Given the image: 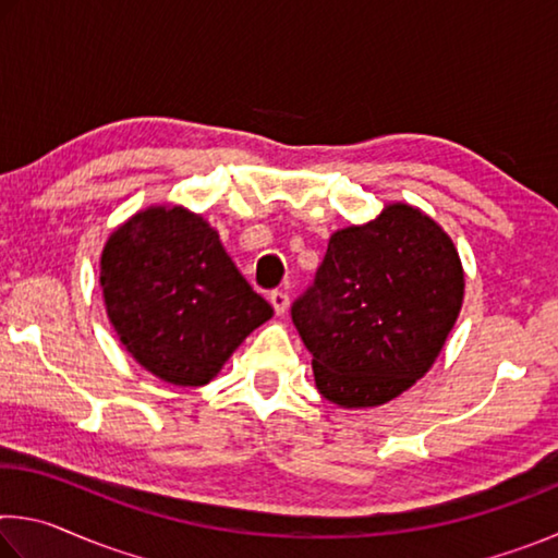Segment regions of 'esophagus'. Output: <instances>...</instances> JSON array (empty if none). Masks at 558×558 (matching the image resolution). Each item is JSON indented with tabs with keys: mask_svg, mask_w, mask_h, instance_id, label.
I'll list each match as a JSON object with an SVG mask.
<instances>
[{
	"mask_svg": "<svg viewBox=\"0 0 558 558\" xmlns=\"http://www.w3.org/2000/svg\"><path fill=\"white\" fill-rule=\"evenodd\" d=\"M268 300L278 315H282L288 310V292L286 290H272Z\"/></svg>",
	"mask_w": 558,
	"mask_h": 558,
	"instance_id": "obj_1",
	"label": "esophagus"
}]
</instances>
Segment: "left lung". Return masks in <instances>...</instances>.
<instances>
[{"label":"left lung","instance_id":"left-lung-1","mask_svg":"<svg viewBox=\"0 0 558 558\" xmlns=\"http://www.w3.org/2000/svg\"><path fill=\"white\" fill-rule=\"evenodd\" d=\"M462 290L456 245L413 206L332 233L313 286L290 307L319 393L344 409L396 399L436 362Z\"/></svg>","mask_w":558,"mask_h":558}]
</instances>
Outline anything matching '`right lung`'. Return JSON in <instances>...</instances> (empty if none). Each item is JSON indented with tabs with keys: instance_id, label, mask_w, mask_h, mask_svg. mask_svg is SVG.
<instances>
[{
	"instance_id": "1",
	"label": "right lung",
	"mask_w": 558,
	"mask_h": 558,
	"mask_svg": "<svg viewBox=\"0 0 558 558\" xmlns=\"http://www.w3.org/2000/svg\"><path fill=\"white\" fill-rule=\"evenodd\" d=\"M108 317L128 352L174 386L209 384L272 307L202 216L155 206L110 235L100 258Z\"/></svg>"
}]
</instances>
